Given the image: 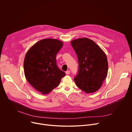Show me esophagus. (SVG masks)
Segmentation results:
<instances>
[{
    "mask_svg": "<svg viewBox=\"0 0 132 132\" xmlns=\"http://www.w3.org/2000/svg\"><path fill=\"white\" fill-rule=\"evenodd\" d=\"M70 73V71L69 70H67V71H66V73L67 75H69Z\"/></svg>",
    "mask_w": 132,
    "mask_h": 132,
    "instance_id": "obj_1",
    "label": "esophagus"
}]
</instances>
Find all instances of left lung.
<instances>
[{
	"label": "left lung",
	"mask_w": 132,
	"mask_h": 132,
	"mask_svg": "<svg viewBox=\"0 0 132 132\" xmlns=\"http://www.w3.org/2000/svg\"><path fill=\"white\" fill-rule=\"evenodd\" d=\"M71 44L78 60V70L74 77L77 86L85 92L98 90L107 76L108 63L101 48L88 38L72 40Z\"/></svg>",
	"instance_id": "1"
}]
</instances>
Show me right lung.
<instances>
[{"label":"right lung","mask_w":132,"mask_h":132,"mask_svg":"<svg viewBox=\"0 0 132 132\" xmlns=\"http://www.w3.org/2000/svg\"><path fill=\"white\" fill-rule=\"evenodd\" d=\"M63 43L56 39L41 40L27 53L23 64L28 81L37 91L47 94L57 87L66 73L56 64V55Z\"/></svg>","instance_id":"obj_1"}]
</instances>
